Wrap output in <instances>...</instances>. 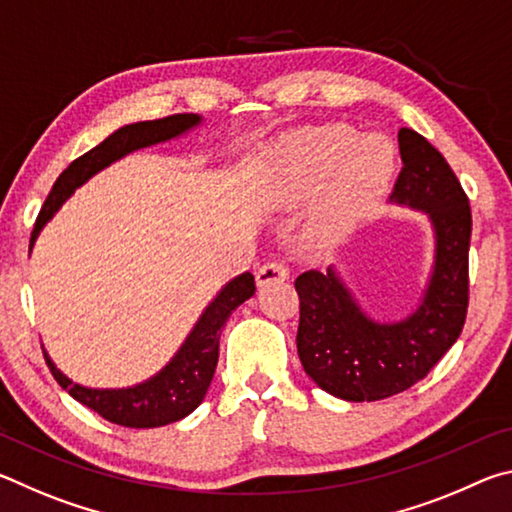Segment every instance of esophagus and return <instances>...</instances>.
I'll list each match as a JSON object with an SVG mask.
<instances>
[{
  "mask_svg": "<svg viewBox=\"0 0 512 512\" xmlns=\"http://www.w3.org/2000/svg\"><path fill=\"white\" fill-rule=\"evenodd\" d=\"M257 284L259 287H266V284H273V282H284L289 280V266L282 262V259H271V262H266L264 266L257 268Z\"/></svg>",
  "mask_w": 512,
  "mask_h": 512,
  "instance_id": "1",
  "label": "esophagus"
}]
</instances>
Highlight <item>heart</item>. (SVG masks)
<instances>
[{
	"label": "heart",
	"instance_id": "obj_1",
	"mask_svg": "<svg viewBox=\"0 0 512 512\" xmlns=\"http://www.w3.org/2000/svg\"><path fill=\"white\" fill-rule=\"evenodd\" d=\"M395 167L393 144L384 137H361L348 126H332L284 153L280 183L289 198H302L329 177L320 219L341 228L375 196Z\"/></svg>",
	"mask_w": 512,
	"mask_h": 512
}]
</instances>
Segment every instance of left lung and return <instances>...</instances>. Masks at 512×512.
<instances>
[{
    "instance_id": "obj_1",
    "label": "left lung",
    "mask_w": 512,
    "mask_h": 512,
    "mask_svg": "<svg viewBox=\"0 0 512 512\" xmlns=\"http://www.w3.org/2000/svg\"><path fill=\"white\" fill-rule=\"evenodd\" d=\"M402 171L391 201L429 214L436 262L422 305L400 323H375L359 309L334 268L298 275V357L329 395L377 402L406 391L445 357L463 332L470 302L472 210L440 151L400 128Z\"/></svg>"
}]
</instances>
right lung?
Returning <instances> with one entry per match:
<instances>
[{
    "instance_id": "obj_1",
    "label": "right lung",
    "mask_w": 512,
    "mask_h": 512,
    "mask_svg": "<svg viewBox=\"0 0 512 512\" xmlns=\"http://www.w3.org/2000/svg\"><path fill=\"white\" fill-rule=\"evenodd\" d=\"M201 117L198 115H171L153 121H137L128 124L119 131L106 137L92 151L83 153L69 167L60 173L58 180L51 187L45 205L36 219L31 232V246L36 241L38 232L54 212L58 210L67 196L81 187L85 180L94 173L108 167L110 162L124 158L126 153L151 146L171 137L183 135L189 128L196 126ZM255 293L253 273H241L235 280L225 284L219 296L212 300V305L203 311L192 334L187 336L183 348L171 359L169 366H164L158 375L133 388H119V391H97V388H83L74 384L60 372L54 361L47 357L45 361L51 375L76 402L88 406L94 413H99L103 420L121 427L131 429H153L164 427L176 420H183L203 402L207 388L212 384L216 361H219V339L221 327L230 318L241 302H246Z\"/></svg>"
}]
</instances>
